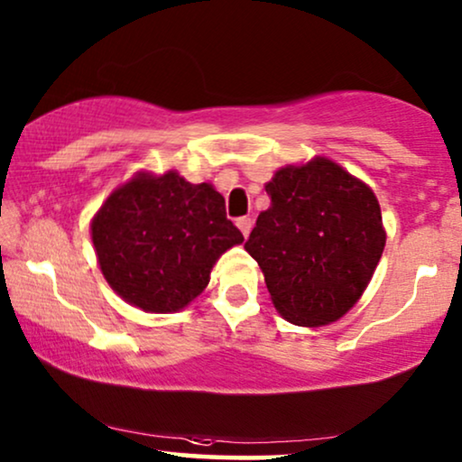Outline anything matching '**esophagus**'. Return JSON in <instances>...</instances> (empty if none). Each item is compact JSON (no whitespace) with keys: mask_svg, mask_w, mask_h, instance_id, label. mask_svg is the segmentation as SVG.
<instances>
[{"mask_svg":"<svg viewBox=\"0 0 462 462\" xmlns=\"http://www.w3.org/2000/svg\"><path fill=\"white\" fill-rule=\"evenodd\" d=\"M237 229L242 231V236L244 237H248V233H250V229H253V220H250L248 217H242V218H237Z\"/></svg>","mask_w":462,"mask_h":462,"instance_id":"1","label":"esophagus"}]
</instances>
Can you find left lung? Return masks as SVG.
Masks as SVG:
<instances>
[{"mask_svg": "<svg viewBox=\"0 0 462 462\" xmlns=\"http://www.w3.org/2000/svg\"><path fill=\"white\" fill-rule=\"evenodd\" d=\"M244 248L259 263L275 310L299 327L339 320L361 299L384 253L374 190L331 159L286 165Z\"/></svg>", "mask_w": 462, "mask_h": 462, "instance_id": "left-lung-1", "label": "left lung"}]
</instances>
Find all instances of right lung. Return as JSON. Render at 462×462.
Segmentation results:
<instances>
[{
  "instance_id": "add662e5",
  "label": "right lung",
  "mask_w": 462,
  "mask_h": 462,
  "mask_svg": "<svg viewBox=\"0 0 462 462\" xmlns=\"http://www.w3.org/2000/svg\"><path fill=\"white\" fill-rule=\"evenodd\" d=\"M91 237L107 284L154 314L187 308L208 286L218 256L244 242L223 195L178 171L135 173L95 214Z\"/></svg>"
}]
</instances>
